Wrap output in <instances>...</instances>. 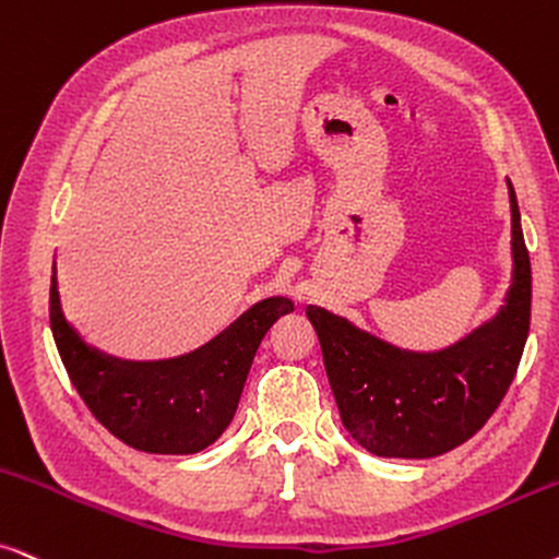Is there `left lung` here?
Segmentation results:
<instances>
[{
  "mask_svg": "<svg viewBox=\"0 0 559 559\" xmlns=\"http://www.w3.org/2000/svg\"><path fill=\"white\" fill-rule=\"evenodd\" d=\"M511 198L513 277L492 321L441 352H405L310 306L344 429L377 456L429 460L465 444L509 393L532 321V262Z\"/></svg>",
  "mask_w": 559,
  "mask_h": 559,
  "instance_id": "obj_1",
  "label": "left lung"
}]
</instances>
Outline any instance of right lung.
Here are the masks:
<instances>
[{"label":"right lung","mask_w":559,"mask_h":559,"mask_svg":"<svg viewBox=\"0 0 559 559\" xmlns=\"http://www.w3.org/2000/svg\"><path fill=\"white\" fill-rule=\"evenodd\" d=\"M289 310H295L293 300L270 297L198 352L128 361L84 344L63 318L56 266L50 277V331L76 393L112 437L151 454L202 452L228 429L253 354L272 323Z\"/></svg>","instance_id":"obj_1"}]
</instances>
